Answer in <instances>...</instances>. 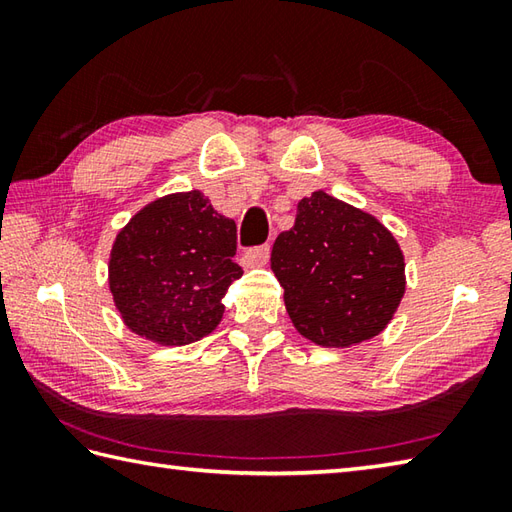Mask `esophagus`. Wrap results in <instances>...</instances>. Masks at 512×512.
<instances>
[{"label": "esophagus", "mask_w": 512, "mask_h": 512, "mask_svg": "<svg viewBox=\"0 0 512 512\" xmlns=\"http://www.w3.org/2000/svg\"><path fill=\"white\" fill-rule=\"evenodd\" d=\"M268 255H270V246H255V248H248L246 253L242 255V266L244 268H257V266H264L268 262Z\"/></svg>", "instance_id": "34e87169"}]
</instances>
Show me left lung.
<instances>
[{
    "label": "left lung",
    "instance_id": "obj_1",
    "mask_svg": "<svg viewBox=\"0 0 512 512\" xmlns=\"http://www.w3.org/2000/svg\"><path fill=\"white\" fill-rule=\"evenodd\" d=\"M270 268L297 332L352 347L383 332L405 295V255L374 215L314 191L273 246Z\"/></svg>",
    "mask_w": 512,
    "mask_h": 512
}]
</instances>
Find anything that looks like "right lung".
I'll use <instances>...</instances> for the list:
<instances>
[{"mask_svg":"<svg viewBox=\"0 0 512 512\" xmlns=\"http://www.w3.org/2000/svg\"><path fill=\"white\" fill-rule=\"evenodd\" d=\"M235 250V222L202 191L149 202L118 231L107 266L123 323L158 345H189L211 334L228 286L244 273Z\"/></svg>","mask_w":512,"mask_h":512,"instance_id":"add662e5","label":"right lung"}]
</instances>
